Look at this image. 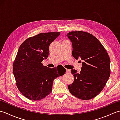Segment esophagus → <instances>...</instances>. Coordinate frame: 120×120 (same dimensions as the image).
Wrapping results in <instances>:
<instances>
[{
    "instance_id": "1",
    "label": "esophagus",
    "mask_w": 120,
    "mask_h": 120,
    "mask_svg": "<svg viewBox=\"0 0 120 120\" xmlns=\"http://www.w3.org/2000/svg\"><path fill=\"white\" fill-rule=\"evenodd\" d=\"M66 72H67V73L70 72V70L68 69H66Z\"/></svg>"
}]
</instances>
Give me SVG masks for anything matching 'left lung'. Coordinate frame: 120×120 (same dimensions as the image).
I'll list each match as a JSON object with an SVG mask.
<instances>
[{
  "label": "left lung",
  "instance_id": "8db88e82",
  "mask_svg": "<svg viewBox=\"0 0 120 120\" xmlns=\"http://www.w3.org/2000/svg\"><path fill=\"white\" fill-rule=\"evenodd\" d=\"M67 36L72 42V56L82 60L80 73L71 70L74 81L68 85V89L79 99L93 98L103 90L110 75L109 56L100 41L91 34L71 31Z\"/></svg>",
  "mask_w": 120,
  "mask_h": 120
}]
</instances>
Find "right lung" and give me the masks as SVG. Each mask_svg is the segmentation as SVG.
I'll return each mask as SVG.
<instances>
[{
  "label": "right lung",
  "mask_w": 120,
  "mask_h": 120,
  "mask_svg": "<svg viewBox=\"0 0 120 120\" xmlns=\"http://www.w3.org/2000/svg\"><path fill=\"white\" fill-rule=\"evenodd\" d=\"M60 35V32L39 34L19 47L13 72L19 91L28 99L39 101L47 96L52 92L54 80L66 72L63 67L49 68L41 63L48 57L50 45Z\"/></svg>",
  "instance_id": "add662e5"
}]
</instances>
